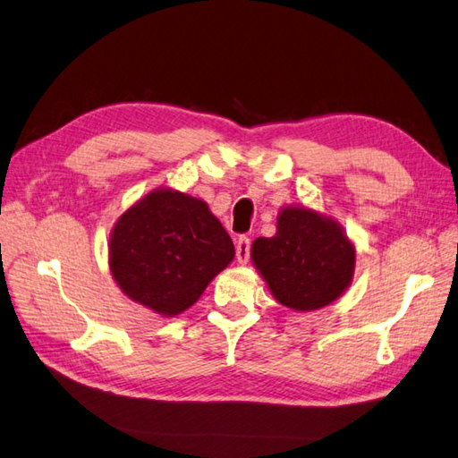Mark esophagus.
I'll use <instances>...</instances> for the list:
<instances>
[{
  "label": "esophagus",
  "instance_id": "1",
  "mask_svg": "<svg viewBox=\"0 0 458 458\" xmlns=\"http://www.w3.org/2000/svg\"><path fill=\"white\" fill-rule=\"evenodd\" d=\"M250 248H251L250 238L240 236L236 242V259L240 265H246L250 261Z\"/></svg>",
  "mask_w": 458,
  "mask_h": 458
}]
</instances>
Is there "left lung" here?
Returning <instances> with one entry per match:
<instances>
[{"label":"left lung","instance_id":"obj_1","mask_svg":"<svg viewBox=\"0 0 458 458\" xmlns=\"http://www.w3.org/2000/svg\"><path fill=\"white\" fill-rule=\"evenodd\" d=\"M355 243L334 216L284 205L277 232L251 243V263L279 304L312 312L334 304L355 275Z\"/></svg>","mask_w":458,"mask_h":458}]
</instances>
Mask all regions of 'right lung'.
<instances>
[{
	"label": "right lung",
	"instance_id": "right-lung-1",
	"mask_svg": "<svg viewBox=\"0 0 458 458\" xmlns=\"http://www.w3.org/2000/svg\"><path fill=\"white\" fill-rule=\"evenodd\" d=\"M233 243L203 199L157 187L116 218L109 269L123 294L164 318L193 306L232 263Z\"/></svg>",
	"mask_w": 458,
	"mask_h": 458
}]
</instances>
